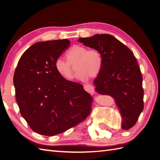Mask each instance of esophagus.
Instances as JSON below:
<instances>
[{
  "instance_id": "34e87169",
  "label": "esophagus",
  "mask_w": 160,
  "mask_h": 160,
  "mask_svg": "<svg viewBox=\"0 0 160 160\" xmlns=\"http://www.w3.org/2000/svg\"><path fill=\"white\" fill-rule=\"evenodd\" d=\"M84 89L87 92L89 93H94V87L92 85H90V84H85V85H84Z\"/></svg>"
}]
</instances>
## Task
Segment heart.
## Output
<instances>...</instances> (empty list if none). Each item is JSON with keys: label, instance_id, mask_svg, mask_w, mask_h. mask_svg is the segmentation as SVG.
Here are the masks:
<instances>
[{"label": "heart", "instance_id": "heart-1", "mask_svg": "<svg viewBox=\"0 0 160 160\" xmlns=\"http://www.w3.org/2000/svg\"><path fill=\"white\" fill-rule=\"evenodd\" d=\"M66 60L58 58L55 61V68L57 72L67 80L73 78L74 69L72 65L76 64L77 69L76 77L78 80L86 81L89 76L96 77L102 66V56L99 50L88 49L87 47L75 45L66 53Z\"/></svg>", "mask_w": 160, "mask_h": 160}]
</instances>
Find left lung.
Wrapping results in <instances>:
<instances>
[{
    "mask_svg": "<svg viewBox=\"0 0 160 160\" xmlns=\"http://www.w3.org/2000/svg\"><path fill=\"white\" fill-rule=\"evenodd\" d=\"M78 41L100 52L102 66L93 81L95 90L113 98L122 118V129L131 128L144 108L142 76L133 53L109 34H96Z\"/></svg>",
    "mask_w": 160,
    "mask_h": 160,
    "instance_id": "1",
    "label": "left lung"
}]
</instances>
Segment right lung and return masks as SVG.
<instances>
[{
    "label": "right lung",
    "instance_id": "1",
    "mask_svg": "<svg viewBox=\"0 0 160 160\" xmlns=\"http://www.w3.org/2000/svg\"><path fill=\"white\" fill-rule=\"evenodd\" d=\"M69 45L67 39L34 43L20 57L13 75L20 114L38 134H60L91 112V95L82 84L63 78L54 65Z\"/></svg>",
    "mask_w": 160,
    "mask_h": 160
}]
</instances>
